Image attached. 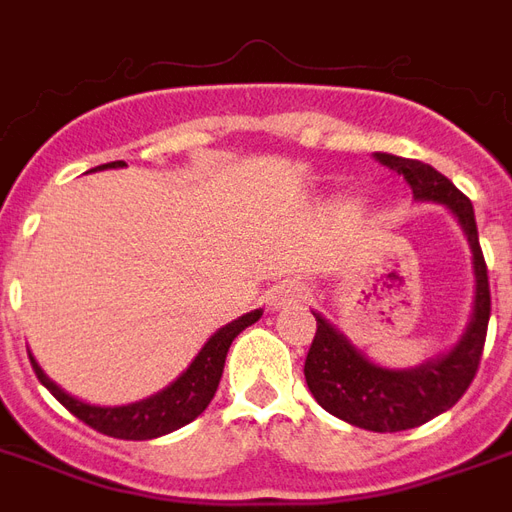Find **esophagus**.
Wrapping results in <instances>:
<instances>
[{
	"mask_svg": "<svg viewBox=\"0 0 512 512\" xmlns=\"http://www.w3.org/2000/svg\"><path fill=\"white\" fill-rule=\"evenodd\" d=\"M307 285H301L299 279H285V282H279L274 288L268 290V307H274V310H285V307H293V304H301V301L307 299Z\"/></svg>",
	"mask_w": 512,
	"mask_h": 512,
	"instance_id": "esophagus-1",
	"label": "esophagus"
}]
</instances>
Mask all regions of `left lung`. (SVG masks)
I'll return each instance as SVG.
<instances>
[{
  "instance_id": "obj_1",
  "label": "left lung",
  "mask_w": 512,
  "mask_h": 512,
  "mask_svg": "<svg viewBox=\"0 0 512 512\" xmlns=\"http://www.w3.org/2000/svg\"><path fill=\"white\" fill-rule=\"evenodd\" d=\"M376 158L384 167L403 175L414 200L444 205L458 219L472 249L474 268L472 312L458 343L447 354L433 356L417 367L376 365L332 321H326L321 312H312L318 321V332L304 362V378L312 397L348 425L376 433H395L425 425L428 419L450 411L469 389L483 356L491 318V288L469 197L430 164L392 153H376Z\"/></svg>"
}]
</instances>
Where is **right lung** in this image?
<instances>
[{"label":"right lung","instance_id":"1","mask_svg":"<svg viewBox=\"0 0 512 512\" xmlns=\"http://www.w3.org/2000/svg\"><path fill=\"white\" fill-rule=\"evenodd\" d=\"M120 167H126V161H112V164H104V167L95 169ZM260 315H263V310L246 312L238 321L227 323L219 332H213L208 337V343L200 348V354L191 359V365L172 384L164 386L156 395L145 397V400H136V403H126V406H98V403L79 400L71 392H65L60 384H54L43 373V367L38 365V359L32 354H29V362L35 367V376L40 378V384L46 386L51 395L57 397L62 406L71 411L73 417L87 422L98 433L128 441L158 439L164 433H172V430L189 425L191 419H197L208 408V403L216 395V386L222 381L224 359H227L230 345H233L238 334L244 332L246 326L260 321Z\"/></svg>","mask_w":512,"mask_h":512}]
</instances>
